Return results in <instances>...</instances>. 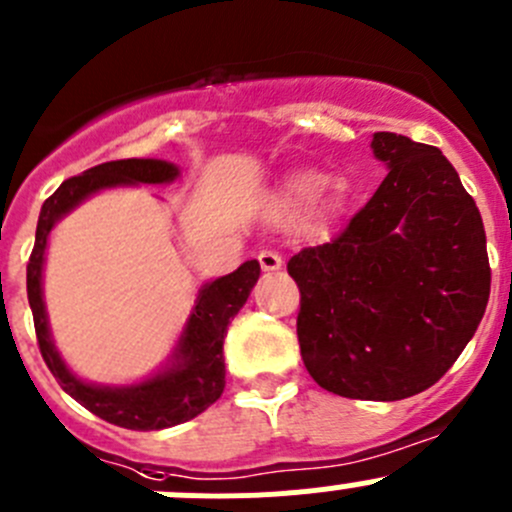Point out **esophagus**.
I'll return each mask as SVG.
<instances>
[{
	"mask_svg": "<svg viewBox=\"0 0 512 512\" xmlns=\"http://www.w3.org/2000/svg\"><path fill=\"white\" fill-rule=\"evenodd\" d=\"M258 263H261L263 271H278V268L283 266V258L276 254V251H261L258 254Z\"/></svg>",
	"mask_w": 512,
	"mask_h": 512,
	"instance_id": "1",
	"label": "esophagus"
}]
</instances>
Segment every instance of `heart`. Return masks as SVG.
I'll use <instances>...</instances> for the list:
<instances>
[{"instance_id":"obj_1","label":"heart","mask_w":512,"mask_h":512,"mask_svg":"<svg viewBox=\"0 0 512 512\" xmlns=\"http://www.w3.org/2000/svg\"><path fill=\"white\" fill-rule=\"evenodd\" d=\"M318 189H321V176L313 174V171H298V174L288 176V179L283 181L276 199H273V206H276V211H293L298 209V206L306 204V201H311L313 196L318 194ZM331 209L333 199H321L318 201L316 211H313V216H316V219H323Z\"/></svg>"}]
</instances>
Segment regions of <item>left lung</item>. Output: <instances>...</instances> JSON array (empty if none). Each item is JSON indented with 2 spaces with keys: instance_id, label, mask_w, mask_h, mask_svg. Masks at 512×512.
I'll use <instances>...</instances> for the list:
<instances>
[{
  "instance_id": "1",
  "label": "left lung",
  "mask_w": 512,
  "mask_h": 512,
  "mask_svg": "<svg viewBox=\"0 0 512 512\" xmlns=\"http://www.w3.org/2000/svg\"><path fill=\"white\" fill-rule=\"evenodd\" d=\"M388 176L346 229L298 251L296 333L313 381L358 401H401L443 378L490 296L485 229L440 149L378 131Z\"/></svg>"
}]
</instances>
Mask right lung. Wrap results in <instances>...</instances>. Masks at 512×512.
Returning a JSON list of instances; mask_svg holds the SVG:
<instances>
[{
    "mask_svg": "<svg viewBox=\"0 0 512 512\" xmlns=\"http://www.w3.org/2000/svg\"><path fill=\"white\" fill-rule=\"evenodd\" d=\"M176 176H179V166L161 159L106 161L84 174L72 176L44 201L37 239H34L32 256L27 263V296L44 363L74 401L119 428L161 430L179 426L219 401L226 386V328L231 318L241 311L251 288L256 286L261 266L258 261H246L229 276H221L199 288L196 306L191 308L179 343L169 363L159 373L131 386H94L69 371L52 341L42 291L44 251H47L54 224L96 191L131 184H169Z\"/></svg>",
    "mask_w": 512,
    "mask_h": 512,
    "instance_id": "obj_1",
    "label": "right lung"
}]
</instances>
